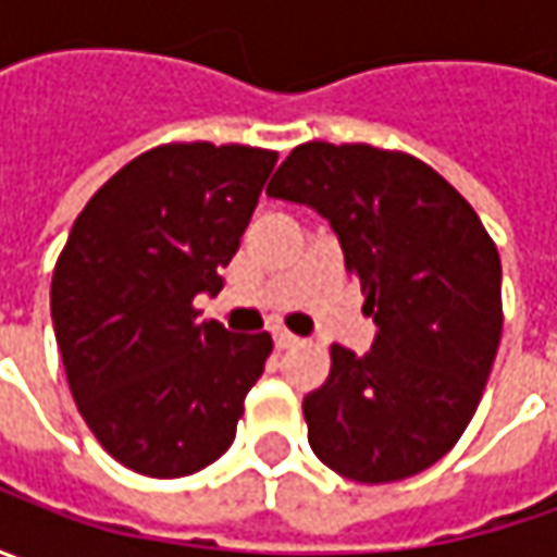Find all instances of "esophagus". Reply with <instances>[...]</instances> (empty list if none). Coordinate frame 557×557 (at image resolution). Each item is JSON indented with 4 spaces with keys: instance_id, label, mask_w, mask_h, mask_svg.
<instances>
[{
    "instance_id": "esophagus-1",
    "label": "esophagus",
    "mask_w": 557,
    "mask_h": 557,
    "mask_svg": "<svg viewBox=\"0 0 557 557\" xmlns=\"http://www.w3.org/2000/svg\"><path fill=\"white\" fill-rule=\"evenodd\" d=\"M290 347H297V337L288 332H275V350H290Z\"/></svg>"
}]
</instances>
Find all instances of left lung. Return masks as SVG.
<instances>
[{
  "instance_id": "8db88e82",
  "label": "left lung",
  "mask_w": 557,
  "mask_h": 557,
  "mask_svg": "<svg viewBox=\"0 0 557 557\" xmlns=\"http://www.w3.org/2000/svg\"><path fill=\"white\" fill-rule=\"evenodd\" d=\"M267 195L332 223L377 325L366 356L334 344L304 399L312 453L359 483L431 468L478 412L503 337V263L481 216L424 161L362 141L297 145Z\"/></svg>"
}]
</instances>
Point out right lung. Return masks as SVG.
<instances>
[{"label": "right lung", "mask_w": 557, "mask_h": 557, "mask_svg": "<svg viewBox=\"0 0 557 557\" xmlns=\"http://www.w3.org/2000/svg\"><path fill=\"white\" fill-rule=\"evenodd\" d=\"M275 151L173 141L139 154L76 216L52 275V322L76 409L148 478H185L235 440L272 337L201 322L223 288Z\"/></svg>", "instance_id": "right-lung-1"}]
</instances>
